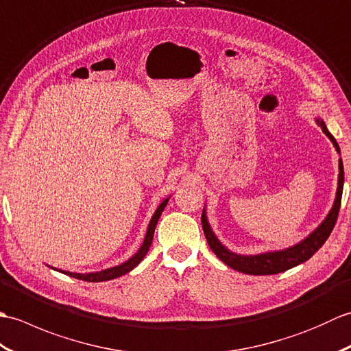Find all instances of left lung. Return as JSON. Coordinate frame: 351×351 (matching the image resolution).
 <instances>
[{"instance_id":"left-lung-1","label":"left lung","mask_w":351,"mask_h":351,"mask_svg":"<svg viewBox=\"0 0 351 351\" xmlns=\"http://www.w3.org/2000/svg\"><path fill=\"white\" fill-rule=\"evenodd\" d=\"M315 122L323 130L329 140L333 143L337 152L341 154L339 145L337 140L327 130V126L322 117H315ZM339 175H338V189H337V196H335L333 205L330 208L329 214L326 215V219L319 223V225L312 230V232L303 238L294 245H289L287 249L282 250H270L264 253H256V255H240V253H235L229 250L226 245H223L221 241L214 234V230L208 221L206 217V206H204L202 211V228L204 234L206 237V241L210 244L211 250L217 255L219 259H221L228 267L234 268L237 271H241L245 274H278L285 270H289L295 265H299L304 261H308L314 253L322 247L326 243L327 238H329L332 229L337 223L339 206H341V197H342V189H344V166H342V160L339 158Z\"/></svg>"}]
</instances>
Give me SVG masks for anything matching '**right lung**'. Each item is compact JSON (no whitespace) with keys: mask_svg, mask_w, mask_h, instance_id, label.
Segmentation results:
<instances>
[{"mask_svg":"<svg viewBox=\"0 0 351 351\" xmlns=\"http://www.w3.org/2000/svg\"><path fill=\"white\" fill-rule=\"evenodd\" d=\"M169 199H170V196L164 199L162 202L158 205V208H156L151 221H149L147 229H146L145 240H143V243H141L140 249L136 253H134V255L128 261H125V263L119 264V265H114V267L106 268V270L92 271V273H72V271H66V270H58V268H54V267H51V265H48V267L54 268V270L60 271L63 274H68V276H71V278H75V279H80V280H86V282H104V280H111V279L121 278V276L131 271L132 268H136L141 263V259L146 256V253L149 252V247H151V244H152L155 226H156V223H158V219L161 217V213L164 211V208H166Z\"/></svg>","mask_w":351,"mask_h":351,"instance_id":"1","label":"right lung"}]
</instances>
